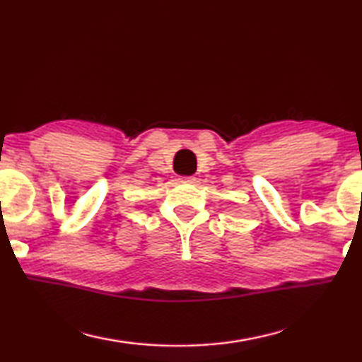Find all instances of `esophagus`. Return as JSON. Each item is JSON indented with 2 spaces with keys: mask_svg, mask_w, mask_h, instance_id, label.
<instances>
[{
  "mask_svg": "<svg viewBox=\"0 0 362 362\" xmlns=\"http://www.w3.org/2000/svg\"><path fill=\"white\" fill-rule=\"evenodd\" d=\"M194 181H195V180H194L192 176H187V177H185V180H182V182H187V185H192Z\"/></svg>",
  "mask_w": 362,
  "mask_h": 362,
  "instance_id": "1",
  "label": "esophagus"
}]
</instances>
